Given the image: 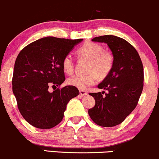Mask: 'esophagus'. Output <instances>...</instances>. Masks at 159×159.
<instances>
[{
    "mask_svg": "<svg viewBox=\"0 0 159 159\" xmlns=\"http://www.w3.org/2000/svg\"><path fill=\"white\" fill-rule=\"evenodd\" d=\"M87 94H88V93H87V92H85V91H84V90H80V94L81 96H85V95H86Z\"/></svg>",
    "mask_w": 159,
    "mask_h": 159,
    "instance_id": "1",
    "label": "esophagus"
}]
</instances>
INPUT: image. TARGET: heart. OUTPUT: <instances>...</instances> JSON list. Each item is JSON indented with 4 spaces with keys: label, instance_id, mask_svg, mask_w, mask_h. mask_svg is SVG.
Returning <instances> with one entry per match:
<instances>
[{
    "label": "heart",
    "instance_id": "heart-1",
    "mask_svg": "<svg viewBox=\"0 0 159 159\" xmlns=\"http://www.w3.org/2000/svg\"><path fill=\"white\" fill-rule=\"evenodd\" d=\"M80 58L90 59L86 75H76L69 78L67 83L70 85L80 89H85L97 82L98 76L105 78L111 72L113 67V56L110 52L105 51L103 46L93 42H86L76 51ZM63 70L67 74H72L74 70V58L70 54H67L61 61Z\"/></svg>",
    "mask_w": 159,
    "mask_h": 159
}]
</instances>
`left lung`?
Returning a JSON list of instances; mask_svg holds the SVG:
<instances>
[{"mask_svg": "<svg viewBox=\"0 0 159 159\" xmlns=\"http://www.w3.org/2000/svg\"><path fill=\"white\" fill-rule=\"evenodd\" d=\"M92 41L107 43L113 55V67L98 88L105 92L90 93L95 100L89 116L102 127L121 124L134 110L143 88V66L135 48L113 35L94 37Z\"/></svg>", "mask_w": 159, "mask_h": 159, "instance_id": "left-lung-1", "label": "left lung"}]
</instances>
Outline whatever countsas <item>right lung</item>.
Wrapping results in <instances>:
<instances>
[{
	"label": "right lung",
	"instance_id": "1",
	"mask_svg": "<svg viewBox=\"0 0 159 159\" xmlns=\"http://www.w3.org/2000/svg\"><path fill=\"white\" fill-rule=\"evenodd\" d=\"M82 40L43 37L28 44L18 55L12 92L19 112L34 127L49 129L59 124L67 103L80 94L76 87L60 85L65 80L62 59ZM49 86L59 88L49 93Z\"/></svg>",
	"mask_w": 159,
	"mask_h": 159
}]
</instances>
